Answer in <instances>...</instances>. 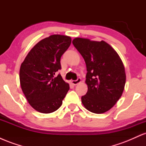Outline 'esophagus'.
<instances>
[{
	"label": "esophagus",
	"instance_id": "obj_1",
	"mask_svg": "<svg viewBox=\"0 0 146 146\" xmlns=\"http://www.w3.org/2000/svg\"><path fill=\"white\" fill-rule=\"evenodd\" d=\"M80 82H81V78H78L76 80H73V81H71V83L73 84V85H77Z\"/></svg>",
	"mask_w": 146,
	"mask_h": 146
}]
</instances>
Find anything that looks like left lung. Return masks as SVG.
<instances>
[{"mask_svg":"<svg viewBox=\"0 0 146 146\" xmlns=\"http://www.w3.org/2000/svg\"><path fill=\"white\" fill-rule=\"evenodd\" d=\"M72 42L86 65L88 91L82 97V103L92 113L107 112L119 100L124 89L126 76L121 58L104 40L76 38Z\"/></svg>","mask_w":146,"mask_h":146,"instance_id":"left-lung-1","label":"left lung"}]
</instances>
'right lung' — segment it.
<instances>
[{
  "label": "right lung",
  "instance_id": "add662e5",
  "mask_svg": "<svg viewBox=\"0 0 146 146\" xmlns=\"http://www.w3.org/2000/svg\"><path fill=\"white\" fill-rule=\"evenodd\" d=\"M71 43V37L51 35L38 42L21 64V88L29 104L40 113L58 110L69 90V84L56 74L61 68V56Z\"/></svg>",
  "mask_w": 146,
  "mask_h": 146
}]
</instances>
